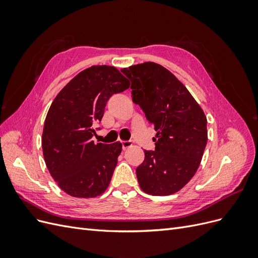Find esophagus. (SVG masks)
Listing matches in <instances>:
<instances>
[{"instance_id": "obj_1", "label": "esophagus", "mask_w": 258, "mask_h": 258, "mask_svg": "<svg viewBox=\"0 0 258 258\" xmlns=\"http://www.w3.org/2000/svg\"><path fill=\"white\" fill-rule=\"evenodd\" d=\"M121 145H122V150L124 151L132 146V142L131 141H121Z\"/></svg>"}]
</instances>
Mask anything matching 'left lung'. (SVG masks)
Here are the masks:
<instances>
[{
	"label": "left lung",
	"instance_id": "8db88e82",
	"mask_svg": "<svg viewBox=\"0 0 258 258\" xmlns=\"http://www.w3.org/2000/svg\"><path fill=\"white\" fill-rule=\"evenodd\" d=\"M131 82L132 101L156 130L155 151L136 172L142 190L172 195L190 181L208 141L207 117L190 92L166 68L155 62L121 69Z\"/></svg>",
	"mask_w": 258,
	"mask_h": 258
}]
</instances>
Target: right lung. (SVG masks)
Segmentation results:
<instances>
[{
  "label": "right lung",
  "mask_w": 258,
  "mask_h": 258,
  "mask_svg": "<svg viewBox=\"0 0 258 258\" xmlns=\"http://www.w3.org/2000/svg\"><path fill=\"white\" fill-rule=\"evenodd\" d=\"M129 86L116 68L93 66L70 81L51 103L43 129V155L49 173L70 196L97 197L110 184L121 143H95L93 126L102 119L108 99Z\"/></svg>",
  "instance_id": "add662e5"
}]
</instances>
